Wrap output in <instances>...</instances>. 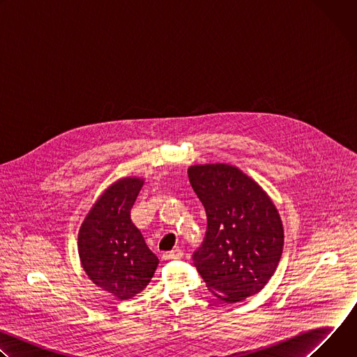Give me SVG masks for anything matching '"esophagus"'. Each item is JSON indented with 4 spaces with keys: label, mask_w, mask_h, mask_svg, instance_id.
I'll return each instance as SVG.
<instances>
[{
    "label": "esophagus",
    "mask_w": 357,
    "mask_h": 357,
    "mask_svg": "<svg viewBox=\"0 0 357 357\" xmlns=\"http://www.w3.org/2000/svg\"><path fill=\"white\" fill-rule=\"evenodd\" d=\"M182 256H183V251L176 247V248H174V250H171V251L164 252V254H162V259H164V260H178V259H181Z\"/></svg>",
    "instance_id": "esophagus-1"
}]
</instances>
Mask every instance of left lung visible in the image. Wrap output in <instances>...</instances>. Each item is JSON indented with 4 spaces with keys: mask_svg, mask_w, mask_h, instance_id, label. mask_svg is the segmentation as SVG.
<instances>
[{
    "mask_svg": "<svg viewBox=\"0 0 357 357\" xmlns=\"http://www.w3.org/2000/svg\"><path fill=\"white\" fill-rule=\"evenodd\" d=\"M188 176L208 218L205 238L192 256L197 273L225 302L260 292L274 274L284 245L274 203L231 165H193Z\"/></svg>",
    "mask_w": 357,
    "mask_h": 357,
    "instance_id": "obj_1",
    "label": "left lung"
}]
</instances>
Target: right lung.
Instances as JSON below:
<instances>
[{"label":"right lung","mask_w":357,"mask_h":357,"mask_svg":"<svg viewBox=\"0 0 357 357\" xmlns=\"http://www.w3.org/2000/svg\"><path fill=\"white\" fill-rule=\"evenodd\" d=\"M142 183L138 178L113 183L96 202L79 231V256L86 274L119 299L139 294L160 263L130 218Z\"/></svg>","instance_id":"right-lung-1"}]
</instances>
